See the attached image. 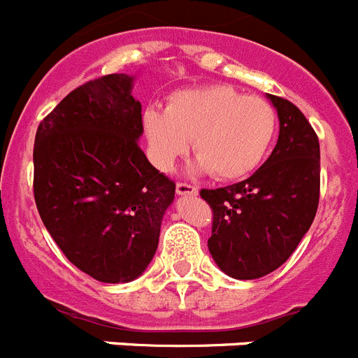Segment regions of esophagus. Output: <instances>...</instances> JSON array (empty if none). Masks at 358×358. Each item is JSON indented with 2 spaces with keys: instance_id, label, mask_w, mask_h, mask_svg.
Returning a JSON list of instances; mask_svg holds the SVG:
<instances>
[{
  "instance_id": "1",
  "label": "esophagus",
  "mask_w": 358,
  "mask_h": 358,
  "mask_svg": "<svg viewBox=\"0 0 358 358\" xmlns=\"http://www.w3.org/2000/svg\"><path fill=\"white\" fill-rule=\"evenodd\" d=\"M176 194L178 196H196L198 194V187L191 185V183H176Z\"/></svg>"
}]
</instances>
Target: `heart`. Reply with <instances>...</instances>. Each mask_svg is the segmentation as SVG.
Returning <instances> with one entry per match:
<instances>
[{"label": "heart", "mask_w": 358, "mask_h": 358, "mask_svg": "<svg viewBox=\"0 0 358 358\" xmlns=\"http://www.w3.org/2000/svg\"><path fill=\"white\" fill-rule=\"evenodd\" d=\"M278 117L269 101L244 96L230 85L183 89L167 99L166 110L143 112V130L151 164L167 173L189 150L198 157L192 173L217 180H239L253 173L275 141Z\"/></svg>", "instance_id": "obj_1"}]
</instances>
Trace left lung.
Listing matches in <instances>:
<instances>
[{
  "label": "left lung",
  "instance_id": "obj_1",
  "mask_svg": "<svg viewBox=\"0 0 358 358\" xmlns=\"http://www.w3.org/2000/svg\"><path fill=\"white\" fill-rule=\"evenodd\" d=\"M280 121L278 143L250 178L199 194L212 207L208 251L237 280L278 269L310 228L320 201V141L299 108L266 94Z\"/></svg>",
  "mask_w": 358,
  "mask_h": 358
}]
</instances>
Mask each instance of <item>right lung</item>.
Wrapping results in <instances>:
<instances>
[{"label": "right lung", "instance_id": "add662e5", "mask_svg": "<svg viewBox=\"0 0 358 358\" xmlns=\"http://www.w3.org/2000/svg\"><path fill=\"white\" fill-rule=\"evenodd\" d=\"M135 76L107 75L66 96L38 124L34 194L69 262L103 283L139 278L159 246L175 182L141 150Z\"/></svg>", "mask_w": 358, "mask_h": 358}]
</instances>
